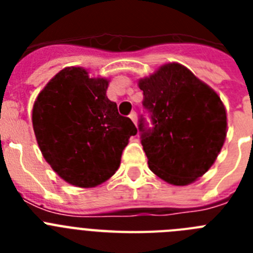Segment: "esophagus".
<instances>
[{"mask_svg": "<svg viewBox=\"0 0 253 253\" xmlns=\"http://www.w3.org/2000/svg\"><path fill=\"white\" fill-rule=\"evenodd\" d=\"M129 118H130L131 120H133V123L135 125H137V122H138V118H137V113L135 111H131L130 115H129Z\"/></svg>", "mask_w": 253, "mask_h": 253, "instance_id": "obj_1", "label": "esophagus"}]
</instances>
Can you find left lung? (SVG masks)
<instances>
[{
    "mask_svg": "<svg viewBox=\"0 0 253 253\" xmlns=\"http://www.w3.org/2000/svg\"><path fill=\"white\" fill-rule=\"evenodd\" d=\"M143 115L138 129L148 166L177 186L191 184L211 167L227 135L220 97L186 67L169 63L139 81Z\"/></svg>",
    "mask_w": 253,
    "mask_h": 253,
    "instance_id": "8db88e82",
    "label": "left lung"
}]
</instances>
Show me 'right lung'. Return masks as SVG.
<instances>
[{"label": "right lung", "mask_w": 253, "mask_h": 253, "mask_svg": "<svg viewBox=\"0 0 253 253\" xmlns=\"http://www.w3.org/2000/svg\"><path fill=\"white\" fill-rule=\"evenodd\" d=\"M109 82L67 67L51 78L33 107L40 151L60 177L93 187L115 173L128 139L137 134L106 96Z\"/></svg>", "instance_id": "add662e5"}]
</instances>
